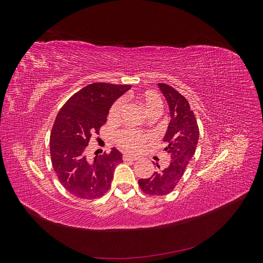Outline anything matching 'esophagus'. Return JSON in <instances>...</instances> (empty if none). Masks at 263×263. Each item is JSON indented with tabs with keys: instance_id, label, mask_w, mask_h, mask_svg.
Masks as SVG:
<instances>
[{
	"instance_id": "1",
	"label": "esophagus",
	"mask_w": 263,
	"mask_h": 263,
	"mask_svg": "<svg viewBox=\"0 0 263 263\" xmlns=\"http://www.w3.org/2000/svg\"><path fill=\"white\" fill-rule=\"evenodd\" d=\"M123 160L124 161H135V160H137V157H134L129 154H124L123 155Z\"/></svg>"
}]
</instances>
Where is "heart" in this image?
Listing matches in <instances>:
<instances>
[{"label":"heart","instance_id":"obj_1","mask_svg":"<svg viewBox=\"0 0 263 263\" xmlns=\"http://www.w3.org/2000/svg\"><path fill=\"white\" fill-rule=\"evenodd\" d=\"M139 101L147 112L153 115L156 113H160L162 107V101L160 97L155 92H145L139 95ZM125 107V101L123 99L117 100L113 106L110 107L108 119L110 122H117L121 119L123 110ZM150 139V135L144 132L136 130V129H124L117 135L116 140L117 144L121 146L123 149L128 151H138L142 145L145 144L147 140Z\"/></svg>","mask_w":263,"mask_h":263}]
</instances>
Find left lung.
<instances>
[{
	"label": "left lung",
	"instance_id": "1",
	"mask_svg": "<svg viewBox=\"0 0 263 263\" xmlns=\"http://www.w3.org/2000/svg\"><path fill=\"white\" fill-rule=\"evenodd\" d=\"M159 89L166 100L170 110V123L163 137L164 151L169 164L160 168L148 179H140L138 184L148 195H166L174 190L182 179L189 162L195 154L198 141V126L193 110L186 99L172 86L159 83Z\"/></svg>",
	"mask_w": 263,
	"mask_h": 263
}]
</instances>
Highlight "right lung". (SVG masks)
<instances>
[{
  "mask_svg": "<svg viewBox=\"0 0 263 263\" xmlns=\"http://www.w3.org/2000/svg\"><path fill=\"white\" fill-rule=\"evenodd\" d=\"M130 85L92 83L72 95L55 117L50 134L53 170L69 193L84 200L104 195L110 187L115 166L123 161L116 148L107 155L89 158L86 146L100 133L114 102Z\"/></svg>",
  "mask_w": 263,
  "mask_h": 263,
  "instance_id": "right-lung-1",
  "label": "right lung"
}]
</instances>
